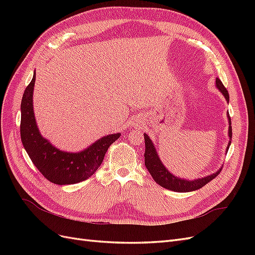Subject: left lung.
Returning <instances> with one entry per match:
<instances>
[{
  "label": "left lung",
  "instance_id": "1",
  "mask_svg": "<svg viewBox=\"0 0 255 255\" xmlns=\"http://www.w3.org/2000/svg\"><path fill=\"white\" fill-rule=\"evenodd\" d=\"M216 86L222 92V95L225 96L226 100L229 102L230 97H229V92L227 88L223 86L222 82L217 78L216 79ZM228 119H229V137L230 139L232 140V126H231V117L228 113ZM144 143H145V151H144V165L145 168L148 169V171L152 175L153 180L155 181L159 186L164 187L166 189L172 190V191H177V192H188V191H194L197 189L202 188L204 185L207 183H210L212 180H214L216 176H217L220 172L221 169L220 168L218 171H216L215 173L207 175L205 177H202V179H197L194 181H187V180H183L173 175L172 173L169 172L166 167L161 163L158 154L156 152V149L154 148V144L152 143V140L150 139V137L144 134ZM231 144V141L229 142V145ZM229 145L227 148V151L229 150Z\"/></svg>",
  "mask_w": 255,
  "mask_h": 255
}]
</instances>
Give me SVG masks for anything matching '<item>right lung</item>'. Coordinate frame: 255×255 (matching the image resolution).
<instances>
[{
    "mask_svg": "<svg viewBox=\"0 0 255 255\" xmlns=\"http://www.w3.org/2000/svg\"><path fill=\"white\" fill-rule=\"evenodd\" d=\"M35 80L36 74L25 88L21 101V141L29 158L45 179L54 184H75L89 179L102 164L107 149L118 139L120 134L100 138L78 153L58 150L41 136L36 125L33 111Z\"/></svg>",
    "mask_w": 255,
    "mask_h": 255,
    "instance_id": "1",
    "label": "right lung"
}]
</instances>
